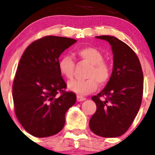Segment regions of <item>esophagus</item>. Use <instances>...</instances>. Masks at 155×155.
Listing matches in <instances>:
<instances>
[{"label":"esophagus","instance_id":"obj_1","mask_svg":"<svg viewBox=\"0 0 155 155\" xmlns=\"http://www.w3.org/2000/svg\"><path fill=\"white\" fill-rule=\"evenodd\" d=\"M85 97H82L81 95H77V101H83L85 100Z\"/></svg>","mask_w":155,"mask_h":155}]
</instances>
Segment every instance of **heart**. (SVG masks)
Returning a JSON list of instances; mask_svg holds the SVG:
<instances>
[{
  "label": "heart",
  "instance_id": "obj_1",
  "mask_svg": "<svg viewBox=\"0 0 155 155\" xmlns=\"http://www.w3.org/2000/svg\"><path fill=\"white\" fill-rule=\"evenodd\" d=\"M82 62L90 64L86 73L88 79L73 80L68 82L69 89L79 95H86L97 89L98 82L101 85L107 83L112 75V68L107 61L104 60V54L98 49L93 47H84L76 51ZM76 63L70 55H64L58 61V68L64 77H73Z\"/></svg>",
  "mask_w": 155,
  "mask_h": 155
}]
</instances>
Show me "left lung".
Returning a JSON list of instances; mask_svg holds the SVG:
<instances>
[{
    "instance_id": "obj_1",
    "label": "left lung",
    "mask_w": 155,
    "mask_h": 155,
    "mask_svg": "<svg viewBox=\"0 0 155 155\" xmlns=\"http://www.w3.org/2000/svg\"><path fill=\"white\" fill-rule=\"evenodd\" d=\"M97 38L110 44L114 68L106 87L91 97L97 109L90 119L89 127L97 136L118 137L128 130L139 112L143 94V72L139 58L126 43L114 36Z\"/></svg>"
}]
</instances>
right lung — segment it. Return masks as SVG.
Returning <instances> with one entry per match:
<instances>
[{
  "instance_id": "1",
  "label": "right lung",
  "mask_w": 155,
  "mask_h": 155,
  "mask_svg": "<svg viewBox=\"0 0 155 155\" xmlns=\"http://www.w3.org/2000/svg\"><path fill=\"white\" fill-rule=\"evenodd\" d=\"M76 40L47 35L27 47L18 64L13 84L14 111L32 136L48 137L64 127L65 114L76 101L58 68L59 57Z\"/></svg>"
}]
</instances>
